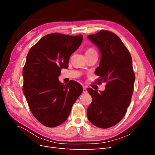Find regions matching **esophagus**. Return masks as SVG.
<instances>
[{"instance_id":"1","label":"esophagus","mask_w":155,"mask_h":155,"mask_svg":"<svg viewBox=\"0 0 155 155\" xmlns=\"http://www.w3.org/2000/svg\"><path fill=\"white\" fill-rule=\"evenodd\" d=\"M83 93H87V87H83Z\"/></svg>"}]
</instances>
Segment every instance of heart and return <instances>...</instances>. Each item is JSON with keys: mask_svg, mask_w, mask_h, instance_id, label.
<instances>
[{"mask_svg": "<svg viewBox=\"0 0 155 155\" xmlns=\"http://www.w3.org/2000/svg\"><path fill=\"white\" fill-rule=\"evenodd\" d=\"M94 52H96V51H95V50H94L93 48H88L86 51V54H91V53H94Z\"/></svg>", "mask_w": 155, "mask_h": 155, "instance_id": "b5f03b06", "label": "heart"}]
</instances>
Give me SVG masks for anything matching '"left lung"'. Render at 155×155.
I'll return each instance as SVG.
<instances>
[{
	"mask_svg": "<svg viewBox=\"0 0 155 155\" xmlns=\"http://www.w3.org/2000/svg\"><path fill=\"white\" fill-rule=\"evenodd\" d=\"M87 38L97 46L100 62L95 74L97 83H106L104 91L87 88L92 100L87 109V117L97 127L107 129L122 119L130 105L135 75L129 50L116 34L101 30Z\"/></svg>",
	"mask_w": 155,
	"mask_h": 155,
	"instance_id": "obj_1",
	"label": "left lung"
}]
</instances>
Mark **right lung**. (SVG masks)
<instances>
[{
	"label": "right lung",
	"instance_id": "obj_1",
	"mask_svg": "<svg viewBox=\"0 0 155 155\" xmlns=\"http://www.w3.org/2000/svg\"><path fill=\"white\" fill-rule=\"evenodd\" d=\"M83 35L48 34L30 48L23 68V93L30 109L41 124L55 127L67 120L83 92L75 81L59 82L62 68L82 43Z\"/></svg>",
	"mask_w": 155,
	"mask_h": 155
}]
</instances>
